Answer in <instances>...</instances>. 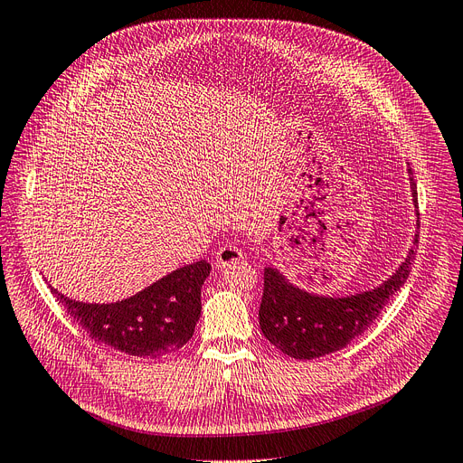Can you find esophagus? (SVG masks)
<instances>
[{
    "instance_id": "esophagus-1",
    "label": "esophagus",
    "mask_w": 463,
    "mask_h": 463,
    "mask_svg": "<svg viewBox=\"0 0 463 463\" xmlns=\"http://www.w3.org/2000/svg\"><path fill=\"white\" fill-rule=\"evenodd\" d=\"M242 260H244V251L234 244H225L222 248H219V251L215 253V263L221 269H225V267L242 261Z\"/></svg>"
}]
</instances>
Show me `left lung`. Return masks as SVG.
Here are the masks:
<instances>
[{
  "label": "left lung",
  "mask_w": 463,
  "mask_h": 463,
  "mask_svg": "<svg viewBox=\"0 0 463 463\" xmlns=\"http://www.w3.org/2000/svg\"><path fill=\"white\" fill-rule=\"evenodd\" d=\"M408 174L412 202L418 208L412 169H408ZM416 227L420 229V213H416ZM418 238L420 234L416 231L412 248L387 280L373 289L344 298L307 292L289 282L279 269L265 267L263 299L260 307L263 335L279 351L299 361H311V358L344 349L354 337L368 330L387 301L404 286L416 258Z\"/></svg>",
  "instance_id": "left-lung-1"
}]
</instances>
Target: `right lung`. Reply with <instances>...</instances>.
Returning <instances> with one entry per match:
<instances>
[{
    "mask_svg": "<svg viewBox=\"0 0 463 463\" xmlns=\"http://www.w3.org/2000/svg\"><path fill=\"white\" fill-rule=\"evenodd\" d=\"M210 270L203 260L184 265L116 303H83L49 288L97 344L131 356L162 358L193 337L202 311V284Z\"/></svg>",
    "mask_w": 463,
    "mask_h": 463,
    "instance_id": "right-lung-1",
    "label": "right lung"
}]
</instances>
